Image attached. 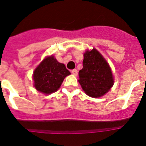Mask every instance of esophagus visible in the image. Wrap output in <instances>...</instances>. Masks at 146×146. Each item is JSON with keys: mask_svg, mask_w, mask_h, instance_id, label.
Here are the masks:
<instances>
[{"mask_svg": "<svg viewBox=\"0 0 146 146\" xmlns=\"http://www.w3.org/2000/svg\"><path fill=\"white\" fill-rule=\"evenodd\" d=\"M71 73H73V74L74 76H77V74H78L77 70H76V69H74V70H73L71 71Z\"/></svg>", "mask_w": 146, "mask_h": 146, "instance_id": "esophagus-1", "label": "esophagus"}]
</instances>
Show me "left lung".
<instances>
[{"label": "left lung", "mask_w": 146, "mask_h": 146, "mask_svg": "<svg viewBox=\"0 0 146 146\" xmlns=\"http://www.w3.org/2000/svg\"><path fill=\"white\" fill-rule=\"evenodd\" d=\"M83 67L79 72V82L87 96H104L113 85L111 69L104 57L96 48L83 54Z\"/></svg>", "instance_id": "left-lung-1"}]
</instances>
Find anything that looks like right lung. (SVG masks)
Instances as JSON below:
<instances>
[{
  "instance_id": "obj_1",
  "label": "right lung",
  "mask_w": 146,
  "mask_h": 146,
  "mask_svg": "<svg viewBox=\"0 0 146 146\" xmlns=\"http://www.w3.org/2000/svg\"><path fill=\"white\" fill-rule=\"evenodd\" d=\"M70 74L64 64L59 63L54 56L45 57L33 73L34 86L44 95L57 91L64 78Z\"/></svg>"
}]
</instances>
